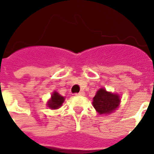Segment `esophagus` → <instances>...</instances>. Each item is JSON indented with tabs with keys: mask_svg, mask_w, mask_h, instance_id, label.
Returning a JSON list of instances; mask_svg holds the SVG:
<instances>
[{
	"mask_svg": "<svg viewBox=\"0 0 154 154\" xmlns=\"http://www.w3.org/2000/svg\"><path fill=\"white\" fill-rule=\"evenodd\" d=\"M77 95H80V96H85V92L84 91L79 92L78 94H77Z\"/></svg>",
	"mask_w": 154,
	"mask_h": 154,
	"instance_id": "obj_1",
	"label": "esophagus"
}]
</instances>
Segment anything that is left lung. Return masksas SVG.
Listing matches in <instances>:
<instances>
[{"label":"left lung","mask_w":154,"mask_h":154,"mask_svg":"<svg viewBox=\"0 0 154 154\" xmlns=\"http://www.w3.org/2000/svg\"><path fill=\"white\" fill-rule=\"evenodd\" d=\"M121 99L118 94L108 92L101 88L93 99V105L100 115H109L117 109Z\"/></svg>","instance_id":"8db88e82"}]
</instances>
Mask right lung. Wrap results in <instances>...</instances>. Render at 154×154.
<instances>
[{"label": "right lung", "mask_w": 154, "mask_h": 154, "mask_svg": "<svg viewBox=\"0 0 154 154\" xmlns=\"http://www.w3.org/2000/svg\"><path fill=\"white\" fill-rule=\"evenodd\" d=\"M64 101H65V97L60 95L57 92L54 91L52 94L51 98L49 99L48 102H47V105H48V107L49 109H57L62 105Z\"/></svg>", "instance_id": "right-lung-1"}]
</instances>
